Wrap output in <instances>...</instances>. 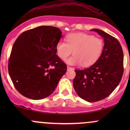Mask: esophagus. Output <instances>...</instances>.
<instances>
[{
  "mask_svg": "<svg viewBox=\"0 0 130 130\" xmlns=\"http://www.w3.org/2000/svg\"><path fill=\"white\" fill-rule=\"evenodd\" d=\"M73 68L72 67H70V66H67V70H73Z\"/></svg>",
  "mask_w": 130,
  "mask_h": 130,
  "instance_id": "34e87169",
  "label": "esophagus"
}]
</instances>
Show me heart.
<instances>
[{
    "label": "heart",
    "mask_w": 130,
    "mask_h": 130,
    "mask_svg": "<svg viewBox=\"0 0 130 130\" xmlns=\"http://www.w3.org/2000/svg\"><path fill=\"white\" fill-rule=\"evenodd\" d=\"M66 42L60 40L57 43L56 50L58 57L66 60L71 54L72 57L67 61L72 65L81 64L83 67L92 65L98 60L103 53L104 43L101 38L84 33H74L68 35Z\"/></svg>",
    "instance_id": "heart-1"
}]
</instances>
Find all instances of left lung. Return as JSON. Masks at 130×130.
<instances>
[{"label": "left lung", "mask_w": 130, "mask_h": 130, "mask_svg": "<svg viewBox=\"0 0 130 130\" xmlns=\"http://www.w3.org/2000/svg\"><path fill=\"white\" fill-rule=\"evenodd\" d=\"M104 38L103 51L93 65L84 70H74L73 84L76 92L88 102L108 97L115 90L123 74V53L117 38L99 29H92Z\"/></svg>", "instance_id": "8db88e82"}]
</instances>
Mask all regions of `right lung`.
<instances>
[{
	"label": "right lung",
	"instance_id": "1",
	"mask_svg": "<svg viewBox=\"0 0 130 130\" xmlns=\"http://www.w3.org/2000/svg\"><path fill=\"white\" fill-rule=\"evenodd\" d=\"M62 32L42 26L22 32L13 44L8 73L16 89L23 96L41 100L53 93L67 65L56 54Z\"/></svg>",
	"mask_w": 130,
	"mask_h": 130
}]
</instances>
